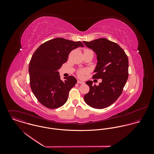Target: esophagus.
Masks as SVG:
<instances>
[{
    "mask_svg": "<svg viewBox=\"0 0 154 154\" xmlns=\"http://www.w3.org/2000/svg\"><path fill=\"white\" fill-rule=\"evenodd\" d=\"M77 82H78V84H84L85 83L84 82H83V81H79V80H78Z\"/></svg>",
    "mask_w": 154,
    "mask_h": 154,
    "instance_id": "34e87169",
    "label": "esophagus"
}]
</instances>
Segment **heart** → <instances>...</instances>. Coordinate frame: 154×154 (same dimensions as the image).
<instances>
[{"label": "heart", "mask_w": 154, "mask_h": 154, "mask_svg": "<svg viewBox=\"0 0 154 154\" xmlns=\"http://www.w3.org/2000/svg\"><path fill=\"white\" fill-rule=\"evenodd\" d=\"M86 73V70H84V69H81V70H78V75L79 77H82L84 76V75Z\"/></svg>", "instance_id": "heart-1"}]
</instances>
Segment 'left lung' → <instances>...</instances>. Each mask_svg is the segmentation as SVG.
<instances>
[{
  "label": "left lung",
  "mask_w": 154,
  "mask_h": 154,
  "mask_svg": "<svg viewBox=\"0 0 154 154\" xmlns=\"http://www.w3.org/2000/svg\"><path fill=\"white\" fill-rule=\"evenodd\" d=\"M83 43L97 55V63L94 79H102L99 85L86 84L89 91L84 95L85 103L90 107L102 109L113 104L122 93L128 79L129 61L127 55L119 44L106 38H98Z\"/></svg>",
  "instance_id": "obj_1"
}]
</instances>
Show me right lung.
Here are the masks:
<instances>
[{"label":"right lung","mask_w":154,"mask_h":154,"mask_svg":"<svg viewBox=\"0 0 154 154\" xmlns=\"http://www.w3.org/2000/svg\"><path fill=\"white\" fill-rule=\"evenodd\" d=\"M79 47L80 42L56 38L40 45L33 54L29 65L31 90L45 107L54 109L65 104L69 92L77 82L73 76L60 79L59 69L67 62L70 52Z\"/></svg>","instance_id":"1"}]
</instances>
